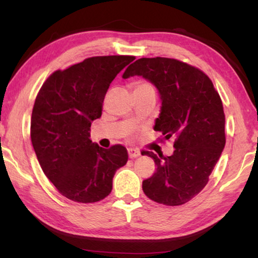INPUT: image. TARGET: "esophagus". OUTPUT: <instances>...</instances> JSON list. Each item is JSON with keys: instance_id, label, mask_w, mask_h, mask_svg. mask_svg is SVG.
<instances>
[{"instance_id": "obj_1", "label": "esophagus", "mask_w": 258, "mask_h": 258, "mask_svg": "<svg viewBox=\"0 0 258 258\" xmlns=\"http://www.w3.org/2000/svg\"><path fill=\"white\" fill-rule=\"evenodd\" d=\"M128 154H129V157L130 158H135V157H139L140 156L141 151L139 149H135V148H129Z\"/></svg>"}]
</instances>
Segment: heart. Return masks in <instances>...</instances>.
<instances>
[{
  "mask_svg": "<svg viewBox=\"0 0 258 258\" xmlns=\"http://www.w3.org/2000/svg\"><path fill=\"white\" fill-rule=\"evenodd\" d=\"M134 89H150V90H154V88L150 83H148V82H137V83H135V86H134Z\"/></svg>",
  "mask_w": 258,
  "mask_h": 258,
  "instance_id": "heart-1",
  "label": "heart"
}]
</instances>
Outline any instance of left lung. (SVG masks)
Segmentation results:
<instances>
[{
    "label": "left lung",
    "mask_w": 258,
    "mask_h": 258,
    "mask_svg": "<svg viewBox=\"0 0 258 258\" xmlns=\"http://www.w3.org/2000/svg\"><path fill=\"white\" fill-rule=\"evenodd\" d=\"M142 76L158 90L161 112L154 129L165 140L175 139L170 156L151 157L156 171L142 183L150 200L181 206L195 197L209 181L225 146L224 111L221 97L203 72L174 58H140L123 79Z\"/></svg>",
    "instance_id": "left-lung-1"
}]
</instances>
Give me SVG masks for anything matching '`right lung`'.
I'll return each instance as SVG.
<instances>
[{"mask_svg":"<svg viewBox=\"0 0 258 258\" xmlns=\"http://www.w3.org/2000/svg\"><path fill=\"white\" fill-rule=\"evenodd\" d=\"M134 56H96L57 70L38 93L30 137L42 170L67 199L94 203L111 192L112 178L125 165L123 146L91 142L90 126L100 118L104 96L116 75Z\"/></svg>","mask_w":258,"mask_h":258,"instance_id":"right-lung-1","label":"right lung"}]
</instances>
